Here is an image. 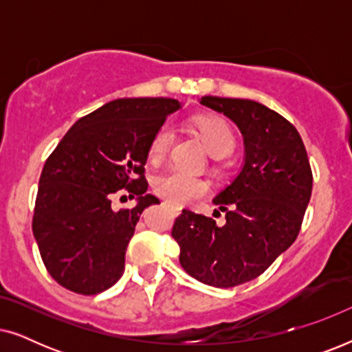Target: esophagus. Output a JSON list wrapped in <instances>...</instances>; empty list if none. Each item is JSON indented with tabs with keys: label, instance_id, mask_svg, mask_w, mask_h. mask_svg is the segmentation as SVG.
<instances>
[{
	"label": "esophagus",
	"instance_id": "34e87169",
	"mask_svg": "<svg viewBox=\"0 0 352 352\" xmlns=\"http://www.w3.org/2000/svg\"><path fill=\"white\" fill-rule=\"evenodd\" d=\"M165 205H170V204H168V201H165ZM176 211H179V208H176Z\"/></svg>",
	"mask_w": 352,
	"mask_h": 352
}]
</instances>
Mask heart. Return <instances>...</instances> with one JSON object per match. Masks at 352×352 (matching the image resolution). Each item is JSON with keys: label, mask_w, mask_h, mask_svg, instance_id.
I'll list each match as a JSON object with an SVG mask.
<instances>
[{"label": "heart", "mask_w": 352, "mask_h": 352, "mask_svg": "<svg viewBox=\"0 0 352 352\" xmlns=\"http://www.w3.org/2000/svg\"><path fill=\"white\" fill-rule=\"evenodd\" d=\"M194 128L205 144V148L214 158L229 155L235 147V136L232 129L223 118L213 115H200L194 118ZM171 142V133L168 128H160L152 138L148 146V160L160 163L165 158L168 147ZM153 189L160 197L173 205L190 204L208 190V184L199 176L187 175V173L171 170L157 176L153 181Z\"/></svg>", "instance_id": "obj_1"}]
</instances>
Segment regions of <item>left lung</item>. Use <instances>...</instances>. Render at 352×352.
I'll use <instances>...</instances> for the list:
<instances>
[{
    "label": "left lung",
    "instance_id": "1",
    "mask_svg": "<svg viewBox=\"0 0 352 352\" xmlns=\"http://www.w3.org/2000/svg\"><path fill=\"white\" fill-rule=\"evenodd\" d=\"M200 104L237 124L243 165L213 199L226 211V224L182 210L171 235L189 276L211 287H237L261 276L295 242L311 199L312 171L300 133L266 105L216 96H204Z\"/></svg>",
    "mask_w": 352,
    "mask_h": 352
}]
</instances>
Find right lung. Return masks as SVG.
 Wrapping results in <instances>:
<instances>
[{"label":"right lung","mask_w":352,"mask_h":352,"mask_svg":"<svg viewBox=\"0 0 352 352\" xmlns=\"http://www.w3.org/2000/svg\"><path fill=\"white\" fill-rule=\"evenodd\" d=\"M181 102L166 98H124L80 118L40 176L33 235L43 263L57 283L96 295L118 282L139 216L160 204L147 194L144 165L152 138ZM120 188L136 196L131 210L115 212Z\"/></svg>","instance_id":"obj_1"}]
</instances>
